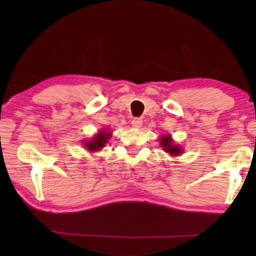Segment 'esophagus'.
<instances>
[{"label":"esophagus","instance_id":"34e87169","mask_svg":"<svg viewBox=\"0 0 256 256\" xmlns=\"http://www.w3.org/2000/svg\"><path fill=\"white\" fill-rule=\"evenodd\" d=\"M143 124V120L140 118H135L132 120V125L133 128H140V126H142Z\"/></svg>","mask_w":256,"mask_h":256}]
</instances>
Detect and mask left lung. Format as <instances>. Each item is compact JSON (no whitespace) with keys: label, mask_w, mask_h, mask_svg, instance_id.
<instances>
[{"label":"left lung","mask_w":256,"mask_h":256,"mask_svg":"<svg viewBox=\"0 0 256 256\" xmlns=\"http://www.w3.org/2000/svg\"><path fill=\"white\" fill-rule=\"evenodd\" d=\"M160 146L165 150L166 153L170 155H179L182 154V150L179 148L178 145L172 144V140L170 138V135H164L160 138Z\"/></svg>","instance_id":"obj_1"}]
</instances>
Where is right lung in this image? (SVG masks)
Returning <instances> with one entry per match:
<instances>
[{"instance_id": "right-lung-1", "label": "right lung", "mask_w": 256, "mask_h": 256, "mask_svg": "<svg viewBox=\"0 0 256 256\" xmlns=\"http://www.w3.org/2000/svg\"><path fill=\"white\" fill-rule=\"evenodd\" d=\"M111 138V133L106 131H101L96 135V138L86 143V148L90 152L100 150L104 148V144L108 142V138Z\"/></svg>"}]
</instances>
